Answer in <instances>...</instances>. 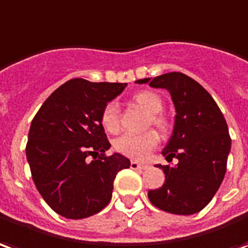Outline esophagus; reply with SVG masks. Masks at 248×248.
Returning a JSON list of instances; mask_svg holds the SVG:
<instances>
[{
  "instance_id": "obj_1",
  "label": "esophagus",
  "mask_w": 248,
  "mask_h": 248,
  "mask_svg": "<svg viewBox=\"0 0 248 248\" xmlns=\"http://www.w3.org/2000/svg\"><path fill=\"white\" fill-rule=\"evenodd\" d=\"M131 168L132 169H139V170H145V169H148L149 166L145 165V164H140V162H137V161H132Z\"/></svg>"
}]
</instances>
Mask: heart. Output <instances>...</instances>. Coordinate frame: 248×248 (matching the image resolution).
I'll list each match as a JSON object with an SVG mask.
<instances>
[{"label": "heart", "mask_w": 248, "mask_h": 248, "mask_svg": "<svg viewBox=\"0 0 248 248\" xmlns=\"http://www.w3.org/2000/svg\"><path fill=\"white\" fill-rule=\"evenodd\" d=\"M132 100L135 104L149 113L148 124L157 128L158 131H165L168 122L160 112L164 108V100L161 96L152 91H140L133 95ZM100 123L107 132L115 135L120 131V117L119 109L115 104H107L100 115ZM158 144V137L155 132H146L142 135H123L115 141V149L124 156L133 160H144L148 157Z\"/></svg>", "instance_id": "1"}]
</instances>
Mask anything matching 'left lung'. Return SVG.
<instances>
[{
    "instance_id": "left-lung-1",
    "label": "left lung",
    "mask_w": 248,
    "mask_h": 248,
    "mask_svg": "<svg viewBox=\"0 0 248 248\" xmlns=\"http://www.w3.org/2000/svg\"><path fill=\"white\" fill-rule=\"evenodd\" d=\"M169 91L176 108L173 135L162 155L176 165H157L165 174L160 189L148 191V198L164 211L190 216L205 207L223 181L231 139L225 117L214 99L200 83L182 72H168L145 78Z\"/></svg>"
}]
</instances>
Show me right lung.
<instances>
[{
    "label": "right lung",
    "instance_id": "right-lung-1",
    "mask_svg": "<svg viewBox=\"0 0 248 248\" xmlns=\"http://www.w3.org/2000/svg\"><path fill=\"white\" fill-rule=\"evenodd\" d=\"M125 87L71 79L52 92L32 119L26 145L32 181L59 216L83 219L103 210L116 174L131 165L120 153L106 156L111 144L100 123L103 108Z\"/></svg>",
    "mask_w": 248,
    "mask_h": 248
}]
</instances>
